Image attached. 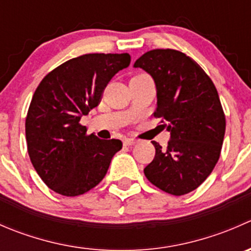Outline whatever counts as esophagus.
Listing matches in <instances>:
<instances>
[{
	"label": "esophagus",
	"instance_id": "obj_1",
	"mask_svg": "<svg viewBox=\"0 0 251 251\" xmlns=\"http://www.w3.org/2000/svg\"><path fill=\"white\" fill-rule=\"evenodd\" d=\"M123 143L124 146H133L135 143H137V141L133 140V138H124Z\"/></svg>",
	"mask_w": 251,
	"mask_h": 251
}]
</instances>
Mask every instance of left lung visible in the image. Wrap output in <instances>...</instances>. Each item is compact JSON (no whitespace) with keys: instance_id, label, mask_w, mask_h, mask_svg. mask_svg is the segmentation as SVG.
Instances as JSON below:
<instances>
[{"instance_id":"8db88e82","label":"left lung","mask_w":251,"mask_h":251,"mask_svg":"<svg viewBox=\"0 0 251 251\" xmlns=\"http://www.w3.org/2000/svg\"><path fill=\"white\" fill-rule=\"evenodd\" d=\"M133 67L154 78V116L166 121L171 135L165 149L153 141L155 156L144 175L161 191L183 196L198 188L219 161L226 131L219 93L201 65L179 50H149Z\"/></svg>"}]
</instances>
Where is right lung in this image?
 Instances as JSON below:
<instances>
[{
    "mask_svg": "<svg viewBox=\"0 0 251 251\" xmlns=\"http://www.w3.org/2000/svg\"><path fill=\"white\" fill-rule=\"evenodd\" d=\"M127 53H90L60 64L37 86L25 120L27 153L42 181L55 193L76 197L107 174L119 140L86 135L80 124L102 100L111 77L130 65Z\"/></svg>",
    "mask_w": 251,
    "mask_h": 251,
    "instance_id": "obj_1",
    "label": "right lung"
}]
</instances>
